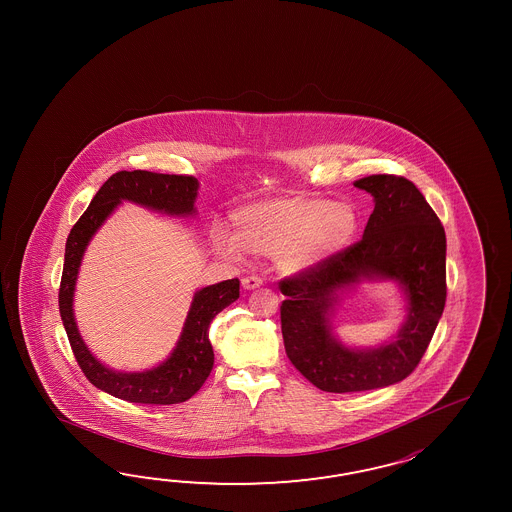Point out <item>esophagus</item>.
Returning a JSON list of instances; mask_svg holds the SVG:
<instances>
[{"instance_id": "esophagus-1", "label": "esophagus", "mask_w": 512, "mask_h": 512, "mask_svg": "<svg viewBox=\"0 0 512 512\" xmlns=\"http://www.w3.org/2000/svg\"><path fill=\"white\" fill-rule=\"evenodd\" d=\"M261 283H263V280H261L260 276H245V278L241 280V285H243V289H247V291H252V289H258Z\"/></svg>"}]
</instances>
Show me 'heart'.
Wrapping results in <instances>:
<instances>
[{
    "instance_id": "heart-1",
    "label": "heart",
    "mask_w": 512,
    "mask_h": 512,
    "mask_svg": "<svg viewBox=\"0 0 512 512\" xmlns=\"http://www.w3.org/2000/svg\"><path fill=\"white\" fill-rule=\"evenodd\" d=\"M351 201L324 196L278 197L236 212L238 236L219 232V251L241 260L245 252L278 258L283 271L302 272L346 251L359 230Z\"/></svg>"
}]
</instances>
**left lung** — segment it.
<instances>
[{
	"instance_id": "8db88e82",
	"label": "left lung",
	"mask_w": 512,
	"mask_h": 512,
	"mask_svg": "<svg viewBox=\"0 0 512 512\" xmlns=\"http://www.w3.org/2000/svg\"><path fill=\"white\" fill-rule=\"evenodd\" d=\"M353 185L375 201L362 240L280 282L285 353L322 392H366L406 379L445 309V229L425 196L397 175H368ZM362 281H393L407 302L398 335L375 349L346 347L332 331L341 294Z\"/></svg>"
}]
</instances>
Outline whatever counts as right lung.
Instances as JSON below:
<instances>
[{"label":"right lung","instance_id":"add662e5","mask_svg":"<svg viewBox=\"0 0 512 512\" xmlns=\"http://www.w3.org/2000/svg\"><path fill=\"white\" fill-rule=\"evenodd\" d=\"M197 190L199 181L192 175L122 170L111 175L100 186L86 212L69 232L58 293L60 316L78 366L89 382L98 390L122 401L141 404L185 403L203 386L214 366V349L208 340V327L214 316L240 298V280L234 278L197 289L175 348L159 366L144 371L111 370L89 351L75 320L73 300L84 252L104 221L124 201L168 216L190 218L197 214Z\"/></svg>","mask_w":512,"mask_h":512}]
</instances>
